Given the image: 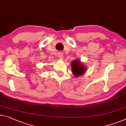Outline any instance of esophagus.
Instances as JSON below:
<instances>
[{
    "instance_id": "1",
    "label": "esophagus",
    "mask_w": 126,
    "mask_h": 126,
    "mask_svg": "<svg viewBox=\"0 0 126 126\" xmlns=\"http://www.w3.org/2000/svg\"><path fill=\"white\" fill-rule=\"evenodd\" d=\"M58 57H59V59H60V60H63V53H60L58 54Z\"/></svg>"
}]
</instances>
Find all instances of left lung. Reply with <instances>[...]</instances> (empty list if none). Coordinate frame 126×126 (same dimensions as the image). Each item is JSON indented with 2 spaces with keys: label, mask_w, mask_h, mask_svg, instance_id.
<instances>
[{
  "label": "left lung",
  "mask_w": 126,
  "mask_h": 126,
  "mask_svg": "<svg viewBox=\"0 0 126 126\" xmlns=\"http://www.w3.org/2000/svg\"><path fill=\"white\" fill-rule=\"evenodd\" d=\"M71 71L75 77H78L84 74L87 71L86 66L79 60V59H76L73 61L71 63Z\"/></svg>",
  "instance_id": "8db88e82"
}]
</instances>
